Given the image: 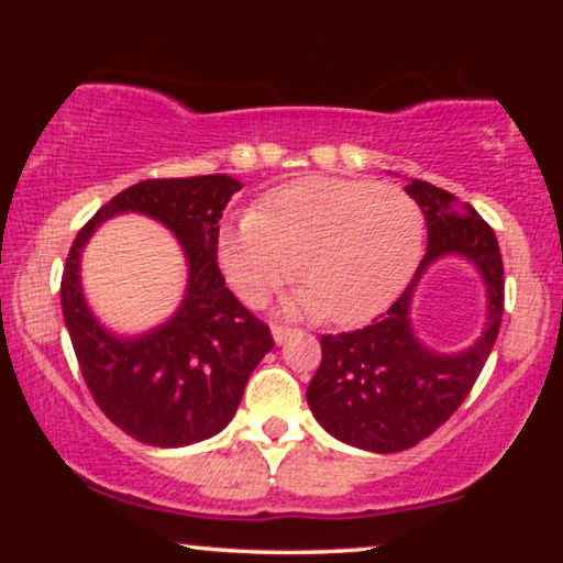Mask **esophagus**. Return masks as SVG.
Wrapping results in <instances>:
<instances>
[{
	"label": "esophagus",
	"instance_id": "esophagus-1",
	"mask_svg": "<svg viewBox=\"0 0 563 563\" xmlns=\"http://www.w3.org/2000/svg\"><path fill=\"white\" fill-rule=\"evenodd\" d=\"M291 333H297V330L284 328V325H274V328H272V335H274V343H276V345L287 343V338H289Z\"/></svg>",
	"mask_w": 563,
	"mask_h": 563
}]
</instances>
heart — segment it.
<instances>
[{"instance_id": "1", "label": "heart", "mask_w": 563, "mask_h": 563, "mask_svg": "<svg viewBox=\"0 0 563 563\" xmlns=\"http://www.w3.org/2000/svg\"><path fill=\"white\" fill-rule=\"evenodd\" d=\"M422 233L420 207L399 187L307 176L228 220L214 253L245 302L261 305L297 268L305 284L291 291L289 310L349 325L402 291L420 261Z\"/></svg>"}]
</instances>
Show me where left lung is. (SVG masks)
<instances>
[{
  "label": "left lung",
  "instance_id": "obj_1",
  "mask_svg": "<svg viewBox=\"0 0 563 563\" xmlns=\"http://www.w3.org/2000/svg\"><path fill=\"white\" fill-rule=\"evenodd\" d=\"M405 191L426 214V256L379 320L351 333L322 335L320 368L307 387L314 420L338 441L372 453L412 449L459 410L495 349L505 310V268L495 230L472 205L433 184L412 179ZM449 255L466 257L481 272L488 322L474 346L438 354L413 335L409 307L421 274Z\"/></svg>",
  "mask_w": 563,
  "mask_h": 563
}]
</instances>
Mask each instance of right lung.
Listing matches in <instances>:
<instances>
[{
	"label": "right lung",
	"instance_id": "right-lung-1",
	"mask_svg": "<svg viewBox=\"0 0 563 563\" xmlns=\"http://www.w3.org/2000/svg\"><path fill=\"white\" fill-rule=\"evenodd\" d=\"M238 189L243 184L228 174L133 184L79 230L68 251L60 307L81 376L99 410L145 445L181 449L218 435L253 368L274 349L272 330L238 302L218 268V222ZM125 211L172 229L188 258L183 305L141 336L107 331L80 287L82 245L102 221Z\"/></svg>",
	"mask_w": 563,
	"mask_h": 563
}]
</instances>
